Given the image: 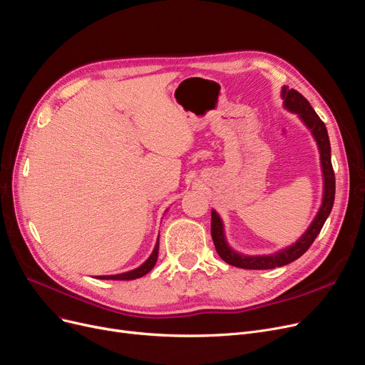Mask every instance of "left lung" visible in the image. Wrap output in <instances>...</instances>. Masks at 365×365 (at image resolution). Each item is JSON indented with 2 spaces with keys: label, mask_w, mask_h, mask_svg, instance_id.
<instances>
[{
  "label": "left lung",
  "mask_w": 365,
  "mask_h": 365,
  "mask_svg": "<svg viewBox=\"0 0 365 365\" xmlns=\"http://www.w3.org/2000/svg\"><path fill=\"white\" fill-rule=\"evenodd\" d=\"M280 97L283 100V107L289 110L291 113H295L301 119V122L310 130L316 145H318L324 179L322 204L306 232L301 235L294 245L280 249L279 252L270 253V255H245V253L235 252L227 242L224 222H222L219 213L215 209H212V239L217 255L227 264L239 268H247V270H272V268L287 265L298 259L312 246L316 237L321 232L327 217L331 213L332 204H334L336 179L334 170H332L331 165V145L325 123L321 120L318 115H316L310 103L295 89L283 86Z\"/></svg>",
  "instance_id": "8db88e82"
}]
</instances>
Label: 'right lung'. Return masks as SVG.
<instances>
[{"label": "right lung", "mask_w": 365, "mask_h": 365, "mask_svg": "<svg viewBox=\"0 0 365 365\" xmlns=\"http://www.w3.org/2000/svg\"><path fill=\"white\" fill-rule=\"evenodd\" d=\"M158 250H160V237H158L156 245H155V247H153V250L150 253V257L143 264H141L140 267L134 268V270L120 273V274L97 276V279H104V280H134V279H138V277H143L145 274H148L152 270V268L155 267L156 259H158Z\"/></svg>", "instance_id": "1"}]
</instances>
